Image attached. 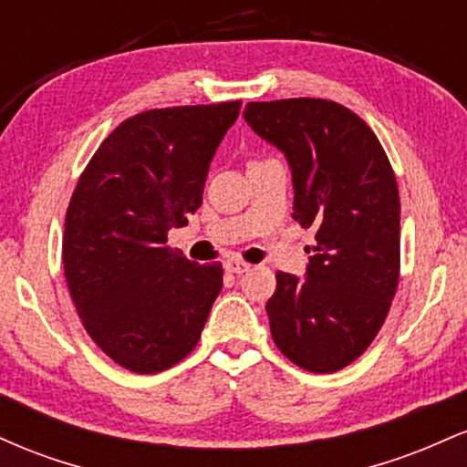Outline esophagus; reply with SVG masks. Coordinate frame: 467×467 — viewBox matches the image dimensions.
Returning a JSON list of instances; mask_svg holds the SVG:
<instances>
[{"instance_id":"esophagus-1","label":"esophagus","mask_w":467,"mask_h":467,"mask_svg":"<svg viewBox=\"0 0 467 467\" xmlns=\"http://www.w3.org/2000/svg\"><path fill=\"white\" fill-rule=\"evenodd\" d=\"M223 267H226V272H230V275H241V272L250 270V264H245V261L241 259H228L226 264H223Z\"/></svg>"}]
</instances>
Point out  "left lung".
I'll use <instances>...</instances> for the list:
<instances>
[{
    "mask_svg": "<svg viewBox=\"0 0 467 467\" xmlns=\"http://www.w3.org/2000/svg\"><path fill=\"white\" fill-rule=\"evenodd\" d=\"M245 122L285 153L294 219L316 228L307 276L276 272L270 331L287 360L334 373L382 329L400 283V191L371 127L325 99L248 103Z\"/></svg>",
    "mask_w": 467,
    "mask_h": 467,
    "instance_id": "8db88e82",
    "label": "left lung"
}]
</instances>
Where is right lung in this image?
<instances>
[{"label":"right lung","mask_w":467,"mask_h":467,"mask_svg":"<svg viewBox=\"0 0 467 467\" xmlns=\"http://www.w3.org/2000/svg\"><path fill=\"white\" fill-rule=\"evenodd\" d=\"M241 100L149 109L96 149L66 213L63 270L80 323L131 373L184 360L222 292V264L166 244L202 206L203 182Z\"/></svg>","instance_id":"right-lung-1"}]
</instances>
